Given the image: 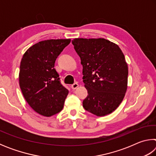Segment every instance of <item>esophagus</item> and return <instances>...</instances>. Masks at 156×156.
Wrapping results in <instances>:
<instances>
[{
    "instance_id": "1",
    "label": "esophagus",
    "mask_w": 156,
    "mask_h": 156,
    "mask_svg": "<svg viewBox=\"0 0 156 156\" xmlns=\"http://www.w3.org/2000/svg\"><path fill=\"white\" fill-rule=\"evenodd\" d=\"M78 84L77 83H73L72 85V89H73V90H74V89H77L78 87Z\"/></svg>"
}]
</instances>
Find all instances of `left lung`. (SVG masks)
Listing matches in <instances>:
<instances>
[{
  "label": "left lung",
  "mask_w": 156,
  "mask_h": 156,
  "mask_svg": "<svg viewBox=\"0 0 156 156\" xmlns=\"http://www.w3.org/2000/svg\"><path fill=\"white\" fill-rule=\"evenodd\" d=\"M83 65V83L88 96L84 109L104 116L117 109L127 89L128 66L118 45L105 38L72 41Z\"/></svg>",
  "instance_id": "obj_1"
}]
</instances>
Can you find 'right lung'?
I'll list each match as a JSON object with an SVG mask.
<instances>
[{"instance_id":"right-lung-1","label":"right lung","mask_w":156,"mask_h":156,"mask_svg":"<svg viewBox=\"0 0 156 156\" xmlns=\"http://www.w3.org/2000/svg\"><path fill=\"white\" fill-rule=\"evenodd\" d=\"M71 39L43 41L30 47L21 60L19 84L29 105L49 117L62 109L69 91L60 83L55 61Z\"/></svg>"}]
</instances>
